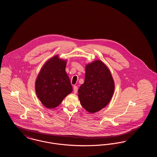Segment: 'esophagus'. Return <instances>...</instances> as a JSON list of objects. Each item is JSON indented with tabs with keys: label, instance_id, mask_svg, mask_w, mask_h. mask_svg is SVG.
<instances>
[{
	"label": "esophagus",
	"instance_id": "obj_1",
	"mask_svg": "<svg viewBox=\"0 0 157 157\" xmlns=\"http://www.w3.org/2000/svg\"><path fill=\"white\" fill-rule=\"evenodd\" d=\"M73 90H74V94H77V91H78V88H77V86H74V88H73Z\"/></svg>",
	"mask_w": 157,
	"mask_h": 157
}]
</instances>
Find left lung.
I'll list each match as a JSON object with an SVG mask.
<instances>
[{
	"mask_svg": "<svg viewBox=\"0 0 157 157\" xmlns=\"http://www.w3.org/2000/svg\"><path fill=\"white\" fill-rule=\"evenodd\" d=\"M115 85L111 72L100 60L86 65L85 79L79 88L78 98L82 106L90 113L105 108L112 98Z\"/></svg>",
	"mask_w": 157,
	"mask_h": 157,
	"instance_id": "obj_1",
	"label": "left lung"
}]
</instances>
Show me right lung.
Here are the masks:
<instances>
[{
	"label": "right lung",
	"mask_w": 157,
	"mask_h": 157,
	"mask_svg": "<svg viewBox=\"0 0 157 157\" xmlns=\"http://www.w3.org/2000/svg\"><path fill=\"white\" fill-rule=\"evenodd\" d=\"M67 62L54 56L42 67L36 81L37 97L46 108L58 106L66 96L72 91V87L65 67Z\"/></svg>",
	"instance_id": "add662e5"
}]
</instances>
